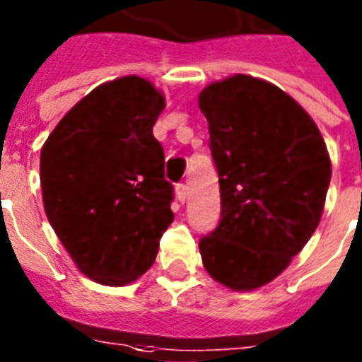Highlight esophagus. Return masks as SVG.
I'll return each instance as SVG.
<instances>
[{"instance_id":"obj_1","label":"esophagus","mask_w":362,"mask_h":362,"mask_svg":"<svg viewBox=\"0 0 362 362\" xmlns=\"http://www.w3.org/2000/svg\"><path fill=\"white\" fill-rule=\"evenodd\" d=\"M175 196H177V199L183 204L185 199H187V196H189V187H187V183H177V187H175Z\"/></svg>"}]
</instances>
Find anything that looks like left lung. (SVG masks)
Instances as JSON below:
<instances>
[{"mask_svg":"<svg viewBox=\"0 0 362 362\" xmlns=\"http://www.w3.org/2000/svg\"><path fill=\"white\" fill-rule=\"evenodd\" d=\"M221 185L218 226L199 239L207 273L247 291L279 276L316 231L331 160L290 95L237 74L199 93Z\"/></svg>","mask_w":362,"mask_h":362,"instance_id":"1","label":"left lung"}]
</instances>
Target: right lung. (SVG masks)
<instances>
[{"label": "right lung", "instance_id": "add662e5", "mask_svg": "<svg viewBox=\"0 0 362 362\" xmlns=\"http://www.w3.org/2000/svg\"><path fill=\"white\" fill-rule=\"evenodd\" d=\"M163 108L164 97L144 78L103 83L40 151L46 216L78 269L100 284L146 273L173 221V185L153 136Z\"/></svg>", "mask_w": 362, "mask_h": 362}]
</instances>
